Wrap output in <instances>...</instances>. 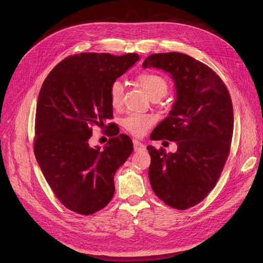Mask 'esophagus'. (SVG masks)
<instances>
[{
	"label": "esophagus",
	"instance_id": "esophagus-1",
	"mask_svg": "<svg viewBox=\"0 0 263 263\" xmlns=\"http://www.w3.org/2000/svg\"><path fill=\"white\" fill-rule=\"evenodd\" d=\"M133 147H134V151H144L146 149L144 144H142L141 142L136 141V140L133 141Z\"/></svg>",
	"mask_w": 263,
	"mask_h": 263
}]
</instances>
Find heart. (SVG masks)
I'll use <instances>...</instances> for the list:
<instances>
[{"mask_svg": "<svg viewBox=\"0 0 263 263\" xmlns=\"http://www.w3.org/2000/svg\"><path fill=\"white\" fill-rule=\"evenodd\" d=\"M136 83L151 99H160L168 89L166 80L154 72H143L136 77ZM123 100V86L119 81L112 83L109 87V101L114 108L121 106ZM155 123V118L149 115L132 114L122 120V126L134 136H143Z\"/></svg>", "mask_w": 263, "mask_h": 263, "instance_id": "obj_1", "label": "heart"}]
</instances>
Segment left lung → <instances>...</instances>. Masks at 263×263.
I'll list each match as a JSON object with an SVG mask.
<instances>
[{
  "label": "left lung",
  "instance_id": "obj_1",
  "mask_svg": "<svg viewBox=\"0 0 263 263\" xmlns=\"http://www.w3.org/2000/svg\"><path fill=\"white\" fill-rule=\"evenodd\" d=\"M143 67L168 72L177 95L168 117L150 139L176 142L178 148L167 154L162 147L147 146L149 181L162 201L186 210L213 190L229 156L233 133L230 95L210 67L183 53L151 54Z\"/></svg>",
  "mask_w": 263,
  "mask_h": 263
}]
</instances>
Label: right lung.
Listing matches in <instances>:
<instances>
[{
    "label": "right lung",
    "mask_w": 263,
    "mask_h": 263,
    "mask_svg": "<svg viewBox=\"0 0 263 263\" xmlns=\"http://www.w3.org/2000/svg\"><path fill=\"white\" fill-rule=\"evenodd\" d=\"M139 60L136 53L71 55L52 69L39 91L35 157L55 196L78 214H93L110 201L115 173L133 151L126 134L109 135L103 150L88 141L92 126L113 118L112 83Z\"/></svg>",
    "instance_id": "1"
}]
</instances>
